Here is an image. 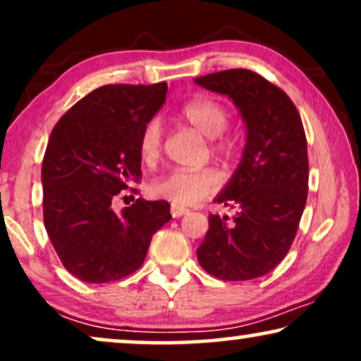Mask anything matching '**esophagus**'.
Listing matches in <instances>:
<instances>
[{"mask_svg": "<svg viewBox=\"0 0 361 361\" xmlns=\"http://www.w3.org/2000/svg\"><path fill=\"white\" fill-rule=\"evenodd\" d=\"M189 209H184V207H177V205H172L171 207V215L174 216V219H179V216L185 215Z\"/></svg>", "mask_w": 361, "mask_h": 361, "instance_id": "34e87169", "label": "esophagus"}]
</instances>
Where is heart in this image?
<instances>
[{
  "label": "heart",
  "instance_id": "1",
  "mask_svg": "<svg viewBox=\"0 0 361 361\" xmlns=\"http://www.w3.org/2000/svg\"><path fill=\"white\" fill-rule=\"evenodd\" d=\"M180 118L187 125H190L200 135L209 140H216L224 135L228 126L230 115L226 108L210 97H199L194 100L187 102L180 108ZM231 149L230 141L220 142L215 151L226 154ZM162 151V128L159 120L147 121L142 128L140 136V154L142 161L152 162L159 157ZM219 185V176L212 169L189 171V169H176L169 174L157 177L151 184L152 194L162 199L172 202V205H194Z\"/></svg>",
  "mask_w": 361,
  "mask_h": 361
}]
</instances>
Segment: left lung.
Here are the masks:
<instances>
[{
	"instance_id": "obj_1",
	"label": "left lung",
	"mask_w": 361,
	"mask_h": 361,
	"mask_svg": "<svg viewBox=\"0 0 361 361\" xmlns=\"http://www.w3.org/2000/svg\"><path fill=\"white\" fill-rule=\"evenodd\" d=\"M194 82L228 97L246 130L240 164L214 199L233 209L235 215H209V230L197 248V259L219 279L259 278L288 255L307 200L309 161L302 121L281 88L251 71L231 68Z\"/></svg>"
}]
</instances>
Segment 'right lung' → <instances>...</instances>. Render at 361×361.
<instances>
[{"instance_id": "obj_1", "label": "right lung", "mask_w": 361, "mask_h": 361, "mask_svg": "<svg viewBox=\"0 0 361 361\" xmlns=\"http://www.w3.org/2000/svg\"><path fill=\"white\" fill-rule=\"evenodd\" d=\"M167 83L105 85L54 126L42 161L44 226L68 273L103 284L145 263L152 235L172 219L166 200L113 210L141 180L140 136L166 102Z\"/></svg>"}]
</instances>
